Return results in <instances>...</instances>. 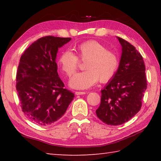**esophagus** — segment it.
<instances>
[{
  "label": "esophagus",
  "instance_id": "esophagus-1",
  "mask_svg": "<svg viewBox=\"0 0 161 161\" xmlns=\"http://www.w3.org/2000/svg\"><path fill=\"white\" fill-rule=\"evenodd\" d=\"M86 94V92H75L76 95H81V94Z\"/></svg>",
  "mask_w": 161,
  "mask_h": 161
}]
</instances>
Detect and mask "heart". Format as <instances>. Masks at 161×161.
I'll use <instances>...</instances> for the list:
<instances>
[{
	"instance_id": "obj_1",
	"label": "heart",
	"mask_w": 161,
	"mask_h": 161,
	"mask_svg": "<svg viewBox=\"0 0 161 161\" xmlns=\"http://www.w3.org/2000/svg\"><path fill=\"white\" fill-rule=\"evenodd\" d=\"M78 57L86 60V70L76 73L70 79L69 85L74 89H84L93 86L98 81L108 82L115 75L119 65L116 54L107 50L104 45L94 40L80 43L77 47ZM78 57L70 50H65L59 58V65L68 77L74 74L80 63Z\"/></svg>"
}]
</instances>
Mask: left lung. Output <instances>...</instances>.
Wrapping results in <instances>:
<instances>
[{
  "label": "left lung",
  "mask_w": 161,
  "mask_h": 161,
  "mask_svg": "<svg viewBox=\"0 0 161 161\" xmlns=\"http://www.w3.org/2000/svg\"><path fill=\"white\" fill-rule=\"evenodd\" d=\"M117 38L122 47L119 66L101 91V103L96 110L98 118L111 126L124 124L140 111L147 88L143 57L129 42Z\"/></svg>",
  "instance_id": "obj_1"
}]
</instances>
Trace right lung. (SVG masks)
Listing matches in <instances>:
<instances>
[{"label": "right lung", "mask_w": 161, "mask_h": 161, "mask_svg": "<svg viewBox=\"0 0 161 161\" xmlns=\"http://www.w3.org/2000/svg\"><path fill=\"white\" fill-rule=\"evenodd\" d=\"M70 37L46 36L22 54L16 75V90L25 115L40 126H48L64 115L75 94L64 88L59 77L58 48Z\"/></svg>", "instance_id": "1"}]
</instances>
